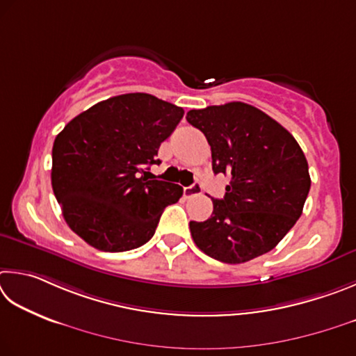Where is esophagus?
<instances>
[{
	"label": "esophagus",
	"instance_id": "1",
	"mask_svg": "<svg viewBox=\"0 0 356 356\" xmlns=\"http://www.w3.org/2000/svg\"><path fill=\"white\" fill-rule=\"evenodd\" d=\"M202 191H203L202 184L200 183H194L192 186H188V188H184V197L186 198H191V197H194V195L202 194Z\"/></svg>",
	"mask_w": 356,
	"mask_h": 356
}]
</instances>
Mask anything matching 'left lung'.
I'll use <instances>...</instances> for the list:
<instances>
[{
    "label": "left lung",
    "instance_id": "8db88e82",
    "mask_svg": "<svg viewBox=\"0 0 356 356\" xmlns=\"http://www.w3.org/2000/svg\"><path fill=\"white\" fill-rule=\"evenodd\" d=\"M207 136L214 173L229 175L208 220L191 222L208 257L247 263L275 248L302 216L311 188L308 162L288 129L254 106L233 102L188 112Z\"/></svg>",
    "mask_w": 356,
    "mask_h": 356
}]
</instances>
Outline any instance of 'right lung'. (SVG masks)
Returning a JSON list of instances; mask_svg holds the SVG:
<instances>
[{"instance_id":"right-lung-1","label":"right lung","mask_w":356,"mask_h":356,"mask_svg":"<svg viewBox=\"0 0 356 356\" xmlns=\"http://www.w3.org/2000/svg\"><path fill=\"white\" fill-rule=\"evenodd\" d=\"M184 115L149 93H124L81 112L56 136L51 184L72 232L102 252H127L153 238L178 184L148 179L158 149Z\"/></svg>"}]
</instances>
